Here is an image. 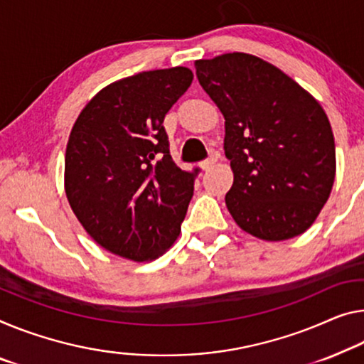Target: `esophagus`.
<instances>
[{"mask_svg":"<svg viewBox=\"0 0 364 364\" xmlns=\"http://www.w3.org/2000/svg\"><path fill=\"white\" fill-rule=\"evenodd\" d=\"M215 163H216V156H215V154H211L208 159H206V161H203V163H201V169H203V171H208V169H211V167L215 166Z\"/></svg>","mask_w":364,"mask_h":364,"instance_id":"34e87169","label":"esophagus"}]
</instances>
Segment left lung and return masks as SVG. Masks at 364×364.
Instances as JSON below:
<instances>
[{"label":"left lung","instance_id":"8db88e82","mask_svg":"<svg viewBox=\"0 0 364 364\" xmlns=\"http://www.w3.org/2000/svg\"><path fill=\"white\" fill-rule=\"evenodd\" d=\"M195 68L225 117V153L234 174L226 206L234 221L264 240L303 234L335 178L333 133L321 104L249 53L198 60Z\"/></svg>","mask_w":364,"mask_h":364}]
</instances>
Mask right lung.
I'll return each mask as SVG.
<instances>
[{"label": "right lung", "mask_w": 364, "mask_h": 364, "mask_svg": "<svg viewBox=\"0 0 364 364\" xmlns=\"http://www.w3.org/2000/svg\"><path fill=\"white\" fill-rule=\"evenodd\" d=\"M186 66L143 71L99 91L66 144L65 192L82 228L135 262L163 255L181 232L200 169L172 161L164 117L192 85Z\"/></svg>", "instance_id": "1"}]
</instances>
